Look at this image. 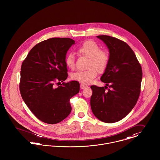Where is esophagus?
<instances>
[{
	"label": "esophagus",
	"instance_id": "1",
	"mask_svg": "<svg viewBox=\"0 0 160 160\" xmlns=\"http://www.w3.org/2000/svg\"><path fill=\"white\" fill-rule=\"evenodd\" d=\"M87 87H88V86H87V85H84V84H81L80 85V88L82 89H85V88H87Z\"/></svg>",
	"mask_w": 160,
	"mask_h": 160
}]
</instances>
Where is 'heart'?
Returning a JSON list of instances; mask_svg holds the SVG:
<instances>
[{"label":"heart","mask_w":160,"mask_h":160,"mask_svg":"<svg viewBox=\"0 0 160 160\" xmlns=\"http://www.w3.org/2000/svg\"><path fill=\"white\" fill-rule=\"evenodd\" d=\"M78 53L89 58L88 70L78 71L72 74V78L83 84H89L97 76V71H105L109 61L108 54L101 51L99 46L93 41H87L77 49ZM66 66L73 69L75 68V58L72 53L67 55L65 59Z\"/></svg>","instance_id":"b5f03b06"}]
</instances>
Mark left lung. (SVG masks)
<instances>
[{
	"label": "left lung",
	"mask_w": 160,
	"mask_h": 160,
	"mask_svg": "<svg viewBox=\"0 0 160 160\" xmlns=\"http://www.w3.org/2000/svg\"><path fill=\"white\" fill-rule=\"evenodd\" d=\"M109 50V61L101 80L104 87L92 85L90 105L94 116L105 123L124 118L140 95L142 68L136 54L123 41L108 36H97ZM106 86L110 88L107 90Z\"/></svg>",
	"instance_id": "1"
}]
</instances>
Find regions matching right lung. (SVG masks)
Masks as SVG:
<instances>
[{
  "label": "right lung",
  "mask_w": 160,
  "mask_h": 160,
  "mask_svg": "<svg viewBox=\"0 0 160 160\" xmlns=\"http://www.w3.org/2000/svg\"><path fill=\"white\" fill-rule=\"evenodd\" d=\"M75 41L69 38H51L35 45L23 61L19 90L25 104L36 117L48 124H56L71 113L70 99L78 93L77 81L55 82L68 77L66 53Z\"/></svg>",
  "instance_id": "obj_1"
}]
</instances>
